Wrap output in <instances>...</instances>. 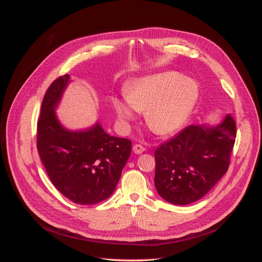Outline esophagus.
<instances>
[{
    "mask_svg": "<svg viewBox=\"0 0 262 262\" xmlns=\"http://www.w3.org/2000/svg\"><path fill=\"white\" fill-rule=\"evenodd\" d=\"M144 149L145 148L141 144H135L134 147H133V150H134L135 154H141V153L144 152Z\"/></svg>",
    "mask_w": 262,
    "mask_h": 262,
    "instance_id": "esophagus-1",
    "label": "esophagus"
}]
</instances>
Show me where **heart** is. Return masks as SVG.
<instances>
[{
	"label": "heart",
	"mask_w": 262,
	"mask_h": 262,
	"mask_svg": "<svg viewBox=\"0 0 262 262\" xmlns=\"http://www.w3.org/2000/svg\"><path fill=\"white\" fill-rule=\"evenodd\" d=\"M125 99L114 98L119 119L132 120L134 110L145 112V122L155 134L168 135L188 120L199 99L198 84L181 73L168 71L129 81Z\"/></svg>",
	"instance_id": "heart-1"
}]
</instances>
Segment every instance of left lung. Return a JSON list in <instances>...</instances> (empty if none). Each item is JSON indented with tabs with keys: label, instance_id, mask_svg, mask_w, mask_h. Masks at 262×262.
Here are the masks:
<instances>
[{
	"label": "left lung",
	"instance_id": "left-lung-1",
	"mask_svg": "<svg viewBox=\"0 0 262 262\" xmlns=\"http://www.w3.org/2000/svg\"><path fill=\"white\" fill-rule=\"evenodd\" d=\"M230 115L215 126L189 125L155 150L158 194L174 205L199 201L227 172L236 139Z\"/></svg>",
	"mask_w": 262,
	"mask_h": 262
}]
</instances>
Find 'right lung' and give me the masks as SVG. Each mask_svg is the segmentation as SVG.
I'll return each mask as SVG.
<instances>
[{"label": "right lung", "mask_w": 262, "mask_h": 262, "mask_svg": "<svg viewBox=\"0 0 262 262\" xmlns=\"http://www.w3.org/2000/svg\"><path fill=\"white\" fill-rule=\"evenodd\" d=\"M69 74L47 90L37 123V149L51 182L79 205L98 204L114 193L132 152V141L108 135L100 123L79 132L64 128L56 109Z\"/></svg>", "instance_id": "obj_1"}]
</instances>
